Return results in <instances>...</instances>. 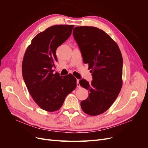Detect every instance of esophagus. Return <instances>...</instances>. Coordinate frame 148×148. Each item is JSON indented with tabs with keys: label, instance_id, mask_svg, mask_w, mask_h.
I'll return each instance as SVG.
<instances>
[{
	"label": "esophagus",
	"instance_id": "34e87169",
	"mask_svg": "<svg viewBox=\"0 0 148 148\" xmlns=\"http://www.w3.org/2000/svg\"><path fill=\"white\" fill-rule=\"evenodd\" d=\"M77 86L78 88H80V84L79 83V79H77Z\"/></svg>",
	"mask_w": 148,
	"mask_h": 148
}]
</instances>
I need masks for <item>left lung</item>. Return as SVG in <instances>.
Masks as SVG:
<instances>
[{
	"label": "left lung",
	"instance_id": "1",
	"mask_svg": "<svg viewBox=\"0 0 148 148\" xmlns=\"http://www.w3.org/2000/svg\"><path fill=\"white\" fill-rule=\"evenodd\" d=\"M73 34L93 79L90 83L84 79L79 82L89 93L81 102L82 109L89 115L101 114L112 105L122 88V53L110 36L97 28L77 26Z\"/></svg>",
	"mask_w": 148,
	"mask_h": 148
}]
</instances>
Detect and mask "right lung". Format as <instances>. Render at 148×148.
Returning a JSON list of instances; mask_svg holds the SVG:
<instances>
[{
    "mask_svg": "<svg viewBox=\"0 0 148 148\" xmlns=\"http://www.w3.org/2000/svg\"><path fill=\"white\" fill-rule=\"evenodd\" d=\"M74 25H54L37 34L25 52L22 75L29 92L43 110L54 112L77 86L71 74L61 77L52 70L57 61L56 50L68 39Z\"/></svg>",
    "mask_w": 148,
    "mask_h": 148,
    "instance_id": "right-lung-1",
    "label": "right lung"
}]
</instances>
